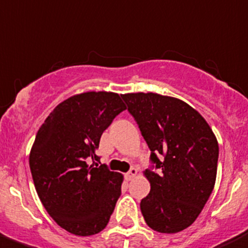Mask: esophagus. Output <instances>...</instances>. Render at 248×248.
Instances as JSON below:
<instances>
[{
    "label": "esophagus",
    "mask_w": 248,
    "mask_h": 248,
    "mask_svg": "<svg viewBox=\"0 0 248 248\" xmlns=\"http://www.w3.org/2000/svg\"><path fill=\"white\" fill-rule=\"evenodd\" d=\"M137 173H138V170H137V169H135V168L130 169V170H129V172L125 174L126 181H132V179L134 178L135 175H137Z\"/></svg>",
    "instance_id": "obj_1"
}]
</instances>
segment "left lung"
I'll list each match as a JSON object with an SVG mask.
<instances>
[{"instance_id": "1", "label": "left lung", "mask_w": 248, "mask_h": 248, "mask_svg": "<svg viewBox=\"0 0 248 248\" xmlns=\"http://www.w3.org/2000/svg\"><path fill=\"white\" fill-rule=\"evenodd\" d=\"M150 149V192L140 202L152 230L177 233L200 216L215 187L218 143L208 123L179 99L122 95Z\"/></svg>"}]
</instances>
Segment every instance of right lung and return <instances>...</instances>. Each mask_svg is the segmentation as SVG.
Returning a JSON list of instances; mask_svg holds the SVG:
<instances>
[{"label": "right lung", "instance_id": "add662e5", "mask_svg": "<svg viewBox=\"0 0 248 248\" xmlns=\"http://www.w3.org/2000/svg\"><path fill=\"white\" fill-rule=\"evenodd\" d=\"M123 110L115 93L74 95L52 110L36 134L30 153L36 192L52 219L70 233L103 231L122 194L123 175L99 164L96 149Z\"/></svg>", "mask_w": 248, "mask_h": 248}]
</instances>
